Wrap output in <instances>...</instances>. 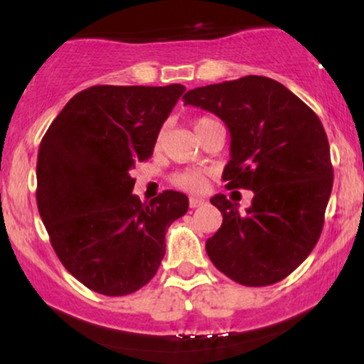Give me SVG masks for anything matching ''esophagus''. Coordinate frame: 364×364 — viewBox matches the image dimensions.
<instances>
[{"mask_svg":"<svg viewBox=\"0 0 364 364\" xmlns=\"http://www.w3.org/2000/svg\"><path fill=\"white\" fill-rule=\"evenodd\" d=\"M203 203H205V200H203V198H195V196H191V198H190V207L191 208L203 205Z\"/></svg>","mask_w":364,"mask_h":364,"instance_id":"34e87169","label":"esophagus"}]
</instances>
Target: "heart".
<instances>
[{"label": "heart", "mask_w": 364, "mask_h": 364, "mask_svg": "<svg viewBox=\"0 0 364 364\" xmlns=\"http://www.w3.org/2000/svg\"><path fill=\"white\" fill-rule=\"evenodd\" d=\"M210 123H214V119H210V118L196 119L195 124H193L196 136H198L200 133H202L203 129H205ZM162 136H164V132L159 133L157 145L162 141ZM171 183H173V185L176 186V188H179V190L193 191V193H196V191H202L203 188H205L207 179H205V174H203L202 171H198V169H185V171H179V173H174L173 176H171Z\"/></svg>", "instance_id": "heart-1"}]
</instances>
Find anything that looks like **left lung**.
Segmentation results:
<instances>
[{
    "label": "left lung",
    "mask_w": 364,
    "mask_h": 364,
    "mask_svg": "<svg viewBox=\"0 0 364 364\" xmlns=\"http://www.w3.org/2000/svg\"><path fill=\"white\" fill-rule=\"evenodd\" d=\"M183 99L229 128L225 188L255 193L246 214L225 195L212 196L223 225L207 240L208 258L243 286L282 281L311 253L323 228L333 168L321 121L282 83L257 75L198 87Z\"/></svg>",
    "instance_id": "left-lung-1"
}]
</instances>
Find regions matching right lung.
Segmentation results:
<instances>
[{
    "mask_svg": "<svg viewBox=\"0 0 364 364\" xmlns=\"http://www.w3.org/2000/svg\"><path fill=\"white\" fill-rule=\"evenodd\" d=\"M185 92L94 85L63 107L41 140L37 208L65 269L89 289L127 296L144 287L166 253V231L186 214L188 196L133 195L136 162L152 156L162 123Z\"/></svg>",
    "mask_w": 364,
    "mask_h": 364,
    "instance_id": "right-lung-1",
    "label": "right lung"
}]
</instances>
